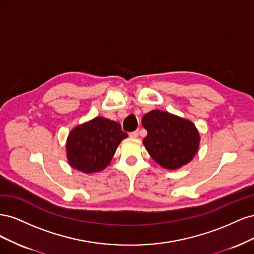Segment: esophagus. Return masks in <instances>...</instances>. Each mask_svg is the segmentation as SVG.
I'll return each instance as SVG.
<instances>
[{"instance_id": "esophagus-1", "label": "esophagus", "mask_w": 254, "mask_h": 254, "mask_svg": "<svg viewBox=\"0 0 254 254\" xmlns=\"http://www.w3.org/2000/svg\"><path fill=\"white\" fill-rule=\"evenodd\" d=\"M130 137H132V139H136L137 136H139V130H135V131H132L129 133Z\"/></svg>"}]
</instances>
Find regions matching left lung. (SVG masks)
I'll return each instance as SVG.
<instances>
[{"label":"left lung","mask_w":254,"mask_h":254,"mask_svg":"<svg viewBox=\"0 0 254 254\" xmlns=\"http://www.w3.org/2000/svg\"><path fill=\"white\" fill-rule=\"evenodd\" d=\"M147 130L145 148L156 162L176 171L190 163L200 144V134L191 121L167 111L151 110L142 119Z\"/></svg>","instance_id":"1"}]
</instances>
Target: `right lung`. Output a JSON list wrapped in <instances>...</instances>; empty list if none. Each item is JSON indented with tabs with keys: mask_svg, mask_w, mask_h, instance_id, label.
I'll use <instances>...</instances> for the list:
<instances>
[{
	"mask_svg": "<svg viewBox=\"0 0 254 254\" xmlns=\"http://www.w3.org/2000/svg\"><path fill=\"white\" fill-rule=\"evenodd\" d=\"M128 134L115 121L96 117L74 127L65 143L70 166L84 174L104 171L111 162L120 143Z\"/></svg>",
	"mask_w": 254,
	"mask_h": 254,
	"instance_id": "add662e5",
	"label": "right lung"
}]
</instances>
